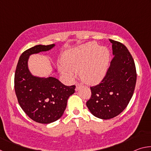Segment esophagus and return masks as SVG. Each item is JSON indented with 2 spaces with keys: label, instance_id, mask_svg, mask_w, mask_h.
<instances>
[{
  "label": "esophagus",
  "instance_id": "obj_1",
  "mask_svg": "<svg viewBox=\"0 0 151 151\" xmlns=\"http://www.w3.org/2000/svg\"><path fill=\"white\" fill-rule=\"evenodd\" d=\"M82 86V85L80 83H76V91H78L79 88H80Z\"/></svg>",
  "mask_w": 151,
  "mask_h": 151
}]
</instances>
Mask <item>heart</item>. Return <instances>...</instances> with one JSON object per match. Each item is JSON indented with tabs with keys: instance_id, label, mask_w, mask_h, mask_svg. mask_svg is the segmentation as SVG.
I'll return each mask as SVG.
<instances>
[{
	"instance_id": "obj_1",
	"label": "heart",
	"mask_w": 151,
	"mask_h": 151,
	"mask_svg": "<svg viewBox=\"0 0 151 151\" xmlns=\"http://www.w3.org/2000/svg\"><path fill=\"white\" fill-rule=\"evenodd\" d=\"M59 70L68 77L80 72L82 80L96 84L103 80L108 70L110 51L94 42H87L66 51Z\"/></svg>"
}]
</instances>
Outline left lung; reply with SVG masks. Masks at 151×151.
I'll list each match as a JSON object with an SVG mask.
<instances>
[{"label":"left lung","mask_w":151,"mask_h":151,"mask_svg":"<svg viewBox=\"0 0 151 151\" xmlns=\"http://www.w3.org/2000/svg\"><path fill=\"white\" fill-rule=\"evenodd\" d=\"M114 58L101 83L91 86L86 106L94 116L110 119L119 115L133 95L137 81L134 61L129 50L120 42L109 40Z\"/></svg>","instance_id":"8db88e82"}]
</instances>
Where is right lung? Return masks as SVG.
Instances as JSON below:
<instances>
[{"label": "right lung", "mask_w": 151, "mask_h": 151, "mask_svg": "<svg viewBox=\"0 0 151 151\" xmlns=\"http://www.w3.org/2000/svg\"><path fill=\"white\" fill-rule=\"evenodd\" d=\"M55 46L36 45L22 53L14 74V90L20 107L35 122L48 124L60 119L75 86H65L52 76H33L28 68L30 55L50 50Z\"/></svg>", "instance_id": "1"}]
</instances>
